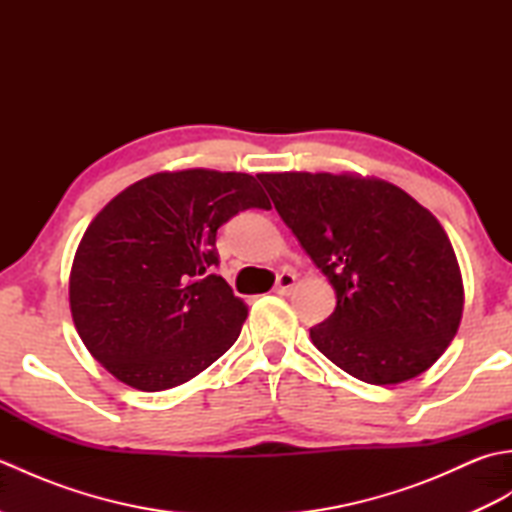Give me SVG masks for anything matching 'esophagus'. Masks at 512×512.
I'll list each match as a JSON object with an SVG mask.
<instances>
[{
  "label": "esophagus",
  "mask_w": 512,
  "mask_h": 512,
  "mask_svg": "<svg viewBox=\"0 0 512 512\" xmlns=\"http://www.w3.org/2000/svg\"><path fill=\"white\" fill-rule=\"evenodd\" d=\"M297 284V277L292 273H281L277 277V286H275V292H279V295H288V292L295 288Z\"/></svg>",
  "instance_id": "1"
}]
</instances>
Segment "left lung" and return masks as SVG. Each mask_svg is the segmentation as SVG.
<instances>
[{"label": "left lung", "mask_w": 512, "mask_h": 512, "mask_svg": "<svg viewBox=\"0 0 512 512\" xmlns=\"http://www.w3.org/2000/svg\"><path fill=\"white\" fill-rule=\"evenodd\" d=\"M281 220L336 292L310 328L317 350L369 385L438 361L458 334L464 286L436 215L396 184L354 173H259Z\"/></svg>", "instance_id": "1"}]
</instances>
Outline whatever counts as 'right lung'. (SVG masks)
Returning <instances> with one entry per match:
<instances>
[{
  "label": "right lung",
  "mask_w": 512,
  "mask_h": 512,
  "mask_svg": "<svg viewBox=\"0 0 512 512\" xmlns=\"http://www.w3.org/2000/svg\"><path fill=\"white\" fill-rule=\"evenodd\" d=\"M246 209H270L253 176L184 169L134 182L90 222L70 270L72 321L121 383L171 389L237 341L248 308L213 273L215 235Z\"/></svg>",
  "instance_id": "obj_1"
}]
</instances>
